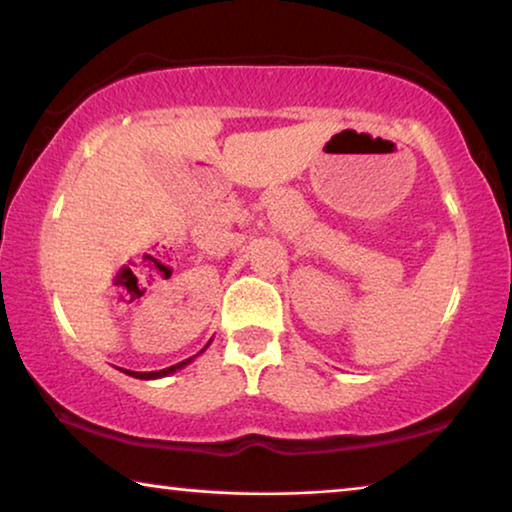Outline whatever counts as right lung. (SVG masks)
Masks as SVG:
<instances>
[{
    "label": "right lung",
    "mask_w": 512,
    "mask_h": 512,
    "mask_svg": "<svg viewBox=\"0 0 512 512\" xmlns=\"http://www.w3.org/2000/svg\"><path fill=\"white\" fill-rule=\"evenodd\" d=\"M208 345H211V343H206V348H208ZM206 348H204V350H206ZM204 350H201V352H204ZM194 357H197V355H194ZM194 357H190V359H185V362H178V364H174V366H169V369H162V371H146V373H143V371H127V369H122V371H125V373H127V376H132V378H139V380H155V378H164V376H171V373H176L178 369H183V366H187V364H190Z\"/></svg>",
    "instance_id": "obj_1"
}]
</instances>
